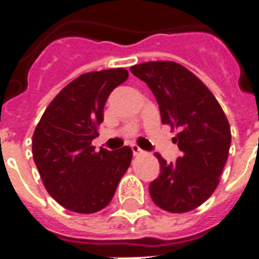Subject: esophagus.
Here are the masks:
<instances>
[{"label": "esophagus", "mask_w": 259, "mask_h": 259, "mask_svg": "<svg viewBox=\"0 0 259 259\" xmlns=\"http://www.w3.org/2000/svg\"><path fill=\"white\" fill-rule=\"evenodd\" d=\"M132 151H133L135 155H141L143 154V150L139 146H136V144H132Z\"/></svg>", "instance_id": "obj_1"}]
</instances>
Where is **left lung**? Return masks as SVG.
Here are the masks:
<instances>
[{
    "label": "left lung",
    "instance_id": "8db88e82",
    "mask_svg": "<svg viewBox=\"0 0 259 259\" xmlns=\"http://www.w3.org/2000/svg\"><path fill=\"white\" fill-rule=\"evenodd\" d=\"M130 72L151 89L162 123L178 130L172 141L182 151L170 163L155 154L161 174L150 185V195L163 211H193L219 185L232 143L228 118L209 89L180 64L152 61Z\"/></svg>",
    "mask_w": 259,
    "mask_h": 259
}]
</instances>
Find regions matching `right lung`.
<instances>
[{"label": "right lung", "mask_w": 259, "mask_h": 259, "mask_svg": "<svg viewBox=\"0 0 259 259\" xmlns=\"http://www.w3.org/2000/svg\"><path fill=\"white\" fill-rule=\"evenodd\" d=\"M127 77L123 68L81 74L59 91L36 126L31 141L36 166L48 194L69 211H101L130 166V147L96 151L91 146L108 96Z\"/></svg>", "instance_id": "obj_1"}]
</instances>
